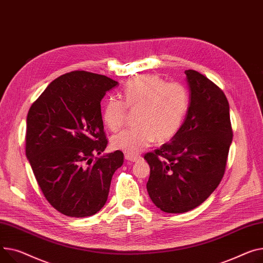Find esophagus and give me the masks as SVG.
<instances>
[{"label": "esophagus", "mask_w": 263, "mask_h": 263, "mask_svg": "<svg viewBox=\"0 0 263 263\" xmlns=\"http://www.w3.org/2000/svg\"><path fill=\"white\" fill-rule=\"evenodd\" d=\"M125 157H126V160H128V161H130V162H137V161H139V160H142L141 156L133 155V154H126Z\"/></svg>", "instance_id": "esophagus-1"}]
</instances>
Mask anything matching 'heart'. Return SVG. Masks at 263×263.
<instances>
[{"label":"heart","mask_w":263,"mask_h":263,"mask_svg":"<svg viewBox=\"0 0 263 263\" xmlns=\"http://www.w3.org/2000/svg\"><path fill=\"white\" fill-rule=\"evenodd\" d=\"M124 101L109 98L102 110L104 125L117 131L125 124L127 108L136 110L137 127L112 138V146L128 154H137L155 139L167 142L180 130L189 107V94L179 82H165L155 75H142L130 80L122 91Z\"/></svg>","instance_id":"heart-1"}]
</instances>
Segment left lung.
<instances>
[{
    "mask_svg": "<svg viewBox=\"0 0 263 263\" xmlns=\"http://www.w3.org/2000/svg\"><path fill=\"white\" fill-rule=\"evenodd\" d=\"M185 74L190 92L185 121L170 143L144 156L150 166L149 197L168 214L189 212L213 194L224 176L233 141L223 91L194 69Z\"/></svg>",
    "mask_w": 263,
    "mask_h": 263,
    "instance_id": "1",
    "label": "left lung"
}]
</instances>
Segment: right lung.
<instances>
[{
  "instance_id": "right-lung-1",
  "label": "right lung",
  "mask_w": 263,
  "mask_h": 263,
  "mask_svg": "<svg viewBox=\"0 0 263 263\" xmlns=\"http://www.w3.org/2000/svg\"><path fill=\"white\" fill-rule=\"evenodd\" d=\"M117 81L85 71L66 73L34 101L26 121V157L45 199L67 217L95 215L106 204L124 163L108 145L100 101Z\"/></svg>"
}]
</instances>
